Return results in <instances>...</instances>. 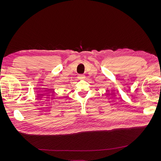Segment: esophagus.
Wrapping results in <instances>:
<instances>
[{
  "label": "esophagus",
  "mask_w": 161,
  "mask_h": 161,
  "mask_svg": "<svg viewBox=\"0 0 161 161\" xmlns=\"http://www.w3.org/2000/svg\"><path fill=\"white\" fill-rule=\"evenodd\" d=\"M84 78H85L84 75H78V79H83Z\"/></svg>",
  "instance_id": "obj_1"
}]
</instances>
